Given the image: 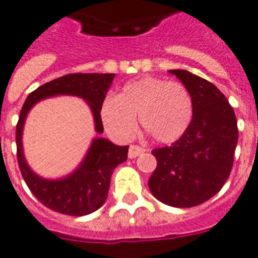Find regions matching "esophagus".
Returning <instances> with one entry per match:
<instances>
[{
	"mask_svg": "<svg viewBox=\"0 0 258 258\" xmlns=\"http://www.w3.org/2000/svg\"><path fill=\"white\" fill-rule=\"evenodd\" d=\"M145 149L141 146H138V145H131L128 149V157L130 158H135L138 155H141L142 153H145Z\"/></svg>",
	"mask_w": 258,
	"mask_h": 258,
	"instance_id": "1",
	"label": "esophagus"
}]
</instances>
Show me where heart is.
Instances as JSON below:
<instances>
[{"mask_svg": "<svg viewBox=\"0 0 258 258\" xmlns=\"http://www.w3.org/2000/svg\"><path fill=\"white\" fill-rule=\"evenodd\" d=\"M145 133L160 143H172L185 134L194 117V101L185 86L157 78L142 77L127 82L117 94L101 107L104 125L116 137L128 139L137 120Z\"/></svg>", "mask_w": 258, "mask_h": 258, "instance_id": "obj_1", "label": "heart"}]
</instances>
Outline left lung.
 <instances>
[{
  "mask_svg": "<svg viewBox=\"0 0 258 258\" xmlns=\"http://www.w3.org/2000/svg\"><path fill=\"white\" fill-rule=\"evenodd\" d=\"M192 96L189 127L170 146L151 151L157 168L149 180L155 199L188 208L211 199L229 178L238 142L233 107L214 84L186 70H169Z\"/></svg>",
  "mask_w": 258,
  "mask_h": 258,
  "instance_id": "8db88e82",
  "label": "left lung"
}]
</instances>
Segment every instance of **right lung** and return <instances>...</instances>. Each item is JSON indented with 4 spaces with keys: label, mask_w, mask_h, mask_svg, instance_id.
I'll return each mask as SVG.
<instances>
[{
    "label": "right lung",
    "mask_w": 258,
    "mask_h": 258,
    "mask_svg": "<svg viewBox=\"0 0 258 258\" xmlns=\"http://www.w3.org/2000/svg\"><path fill=\"white\" fill-rule=\"evenodd\" d=\"M115 74L74 73L39 86L25 100L16 125L17 161L24 181L35 198L47 208L64 215L82 216L92 214L107 200L111 176L117 165L127 160L128 146H117L105 138H96L81 165L69 176L47 180L29 168L23 153V128L31 108L40 100L60 94L85 100L92 109L96 133L103 134L101 107Z\"/></svg>",
    "instance_id": "right-lung-1"
}]
</instances>
